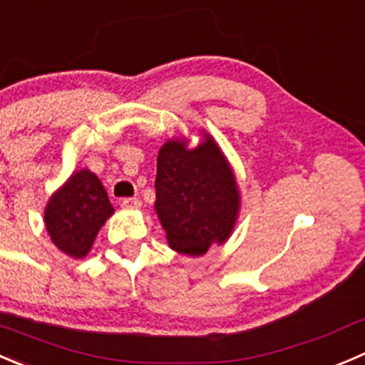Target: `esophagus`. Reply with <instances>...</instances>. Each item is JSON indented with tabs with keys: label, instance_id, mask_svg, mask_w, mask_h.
<instances>
[{
	"label": "esophagus",
	"instance_id": "esophagus-1",
	"mask_svg": "<svg viewBox=\"0 0 365 365\" xmlns=\"http://www.w3.org/2000/svg\"><path fill=\"white\" fill-rule=\"evenodd\" d=\"M122 207L124 209H140L142 207V202L138 200V198H124V200H122Z\"/></svg>",
	"mask_w": 365,
	"mask_h": 365
}]
</instances>
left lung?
<instances>
[{"mask_svg":"<svg viewBox=\"0 0 365 365\" xmlns=\"http://www.w3.org/2000/svg\"><path fill=\"white\" fill-rule=\"evenodd\" d=\"M154 186V209L172 250L198 257L229 240L241 195L229 160L209 133L195 147L186 138L165 142Z\"/></svg>","mask_w":365,"mask_h":365,"instance_id":"obj_1","label":"left lung"}]
</instances>
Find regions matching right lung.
Returning a JSON list of instances; mask_svg holds the SVG:
<instances>
[{
  "label": "right lung",
  "mask_w": 365,
  "mask_h": 365,
  "mask_svg": "<svg viewBox=\"0 0 365 365\" xmlns=\"http://www.w3.org/2000/svg\"><path fill=\"white\" fill-rule=\"evenodd\" d=\"M113 212L99 178L88 168H81L49 198L44 209L46 230L58 250L68 257L83 259Z\"/></svg>",
  "instance_id": "add662e5"
}]
</instances>
